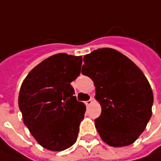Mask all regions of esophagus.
<instances>
[{
    "label": "esophagus",
    "instance_id": "1",
    "mask_svg": "<svg viewBox=\"0 0 161 161\" xmlns=\"http://www.w3.org/2000/svg\"><path fill=\"white\" fill-rule=\"evenodd\" d=\"M85 103H86V106H88V105H90V104L92 103V98H91V99H89L88 101L85 102Z\"/></svg>",
    "mask_w": 161,
    "mask_h": 161
}]
</instances>
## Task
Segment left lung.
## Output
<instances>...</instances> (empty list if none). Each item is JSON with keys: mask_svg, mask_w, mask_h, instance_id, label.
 <instances>
[{"mask_svg": "<svg viewBox=\"0 0 161 161\" xmlns=\"http://www.w3.org/2000/svg\"><path fill=\"white\" fill-rule=\"evenodd\" d=\"M82 74L94 81L102 106L95 127L113 147L133 143L151 117L153 93L142 70L113 48H99L84 57Z\"/></svg>", "mask_w": 161, "mask_h": 161, "instance_id": "left-lung-1", "label": "left lung"}]
</instances>
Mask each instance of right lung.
Wrapping results in <instances>:
<instances>
[{
    "label": "right lung",
    "mask_w": 161,
    "mask_h": 161,
    "mask_svg": "<svg viewBox=\"0 0 161 161\" xmlns=\"http://www.w3.org/2000/svg\"><path fill=\"white\" fill-rule=\"evenodd\" d=\"M82 57L59 53L34 67L23 81L19 107L24 124L43 148L61 151L77 139L86 105L71 82L80 75Z\"/></svg>",
    "instance_id": "right-lung-1"
}]
</instances>
